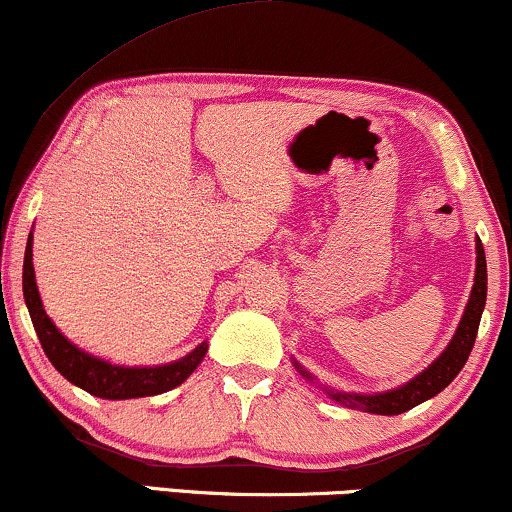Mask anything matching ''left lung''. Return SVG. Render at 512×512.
<instances>
[{
    "instance_id": "obj_1",
    "label": "left lung",
    "mask_w": 512,
    "mask_h": 512,
    "mask_svg": "<svg viewBox=\"0 0 512 512\" xmlns=\"http://www.w3.org/2000/svg\"><path fill=\"white\" fill-rule=\"evenodd\" d=\"M477 249V268H475V285H472L470 299L465 304L463 318L453 332L451 342L446 344V349L439 353V358L434 363L427 365L420 375H415L413 380L396 389L380 391V394H353V391H339L320 384L318 377H313L304 365L299 361H292L294 368L301 372V377H306L311 384H318L320 389L330 396L332 401L342 403L346 408L363 410V413H375V415H399L406 410L420 406L422 401L432 399L439 391H444L449 384L456 380V375L463 370L465 361H468L472 346H475L479 320H482L484 304H487V258H484V246L475 239Z\"/></svg>"
}]
</instances>
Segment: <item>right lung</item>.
<instances>
[{"label": "right lung", "instance_id": "obj_1", "mask_svg": "<svg viewBox=\"0 0 512 512\" xmlns=\"http://www.w3.org/2000/svg\"><path fill=\"white\" fill-rule=\"evenodd\" d=\"M23 299L25 306H28L37 337H40L42 349L54 368L75 387L85 389L87 394L99 396V399H140V396L163 394V391L180 387L199 368V363L204 361L208 351V344L201 342L197 349L189 351L180 361L163 365H140V368L137 365L135 368L116 365L94 356V353L82 351L78 344H73L54 325V320L44 311L33 268V232L28 235V246H25L23 258Z\"/></svg>", "mask_w": 512, "mask_h": 512}]
</instances>
